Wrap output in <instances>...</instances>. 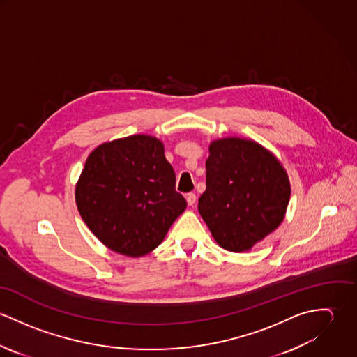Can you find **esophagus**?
Returning <instances> with one entry per match:
<instances>
[{
    "label": "esophagus",
    "instance_id": "obj_1",
    "mask_svg": "<svg viewBox=\"0 0 357 357\" xmlns=\"http://www.w3.org/2000/svg\"><path fill=\"white\" fill-rule=\"evenodd\" d=\"M185 199H187V204H190V206H194V204H197V195L194 192L187 194Z\"/></svg>",
    "mask_w": 357,
    "mask_h": 357
}]
</instances>
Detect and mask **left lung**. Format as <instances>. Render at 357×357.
I'll list each match as a JSON object with an SVG mask.
<instances>
[{
    "label": "left lung",
    "mask_w": 357,
    "mask_h": 357,
    "mask_svg": "<svg viewBox=\"0 0 357 357\" xmlns=\"http://www.w3.org/2000/svg\"><path fill=\"white\" fill-rule=\"evenodd\" d=\"M290 194L284 167L258 143L239 137L210 143L198 210L222 249L249 252L273 232L284 218Z\"/></svg>",
    "instance_id": "obj_1"
}]
</instances>
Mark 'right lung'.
Returning <instances> with one entry per match:
<instances>
[{"instance_id": "add662e5", "label": "right lung", "mask_w": 357, "mask_h": 357, "mask_svg": "<svg viewBox=\"0 0 357 357\" xmlns=\"http://www.w3.org/2000/svg\"><path fill=\"white\" fill-rule=\"evenodd\" d=\"M75 202L102 245L128 257L153 252L187 207L162 142L147 135L95 149L77 183Z\"/></svg>"}]
</instances>
